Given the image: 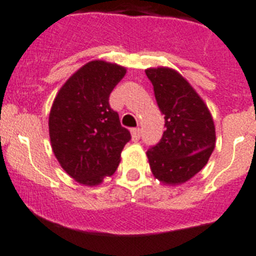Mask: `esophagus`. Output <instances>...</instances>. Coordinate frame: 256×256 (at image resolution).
Segmentation results:
<instances>
[{"mask_svg": "<svg viewBox=\"0 0 256 256\" xmlns=\"http://www.w3.org/2000/svg\"><path fill=\"white\" fill-rule=\"evenodd\" d=\"M132 140H139V138H140V128H132Z\"/></svg>", "mask_w": 256, "mask_h": 256, "instance_id": "esophagus-1", "label": "esophagus"}]
</instances>
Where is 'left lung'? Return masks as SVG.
Here are the masks:
<instances>
[{
	"instance_id": "left-lung-1",
	"label": "left lung",
	"mask_w": 256,
	"mask_h": 256,
	"mask_svg": "<svg viewBox=\"0 0 256 256\" xmlns=\"http://www.w3.org/2000/svg\"><path fill=\"white\" fill-rule=\"evenodd\" d=\"M164 114L162 138L147 151L152 174L166 184H181L207 164L216 143L212 116L186 79L173 68L146 70Z\"/></svg>"
}]
</instances>
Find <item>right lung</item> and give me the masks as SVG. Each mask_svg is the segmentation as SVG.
<instances>
[{
  "mask_svg": "<svg viewBox=\"0 0 256 256\" xmlns=\"http://www.w3.org/2000/svg\"><path fill=\"white\" fill-rule=\"evenodd\" d=\"M124 74L126 68L117 64L88 62L66 80L52 105V150L64 170L80 184L96 186L110 177L132 139L109 105V95Z\"/></svg>",
  "mask_w": 256,
  "mask_h": 256,
  "instance_id": "obj_1",
  "label": "right lung"
}]
</instances>
